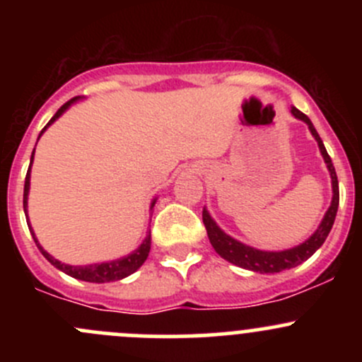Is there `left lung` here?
Wrapping results in <instances>:
<instances>
[{
	"label": "left lung",
	"instance_id": "8db88e82",
	"mask_svg": "<svg viewBox=\"0 0 362 362\" xmlns=\"http://www.w3.org/2000/svg\"><path fill=\"white\" fill-rule=\"evenodd\" d=\"M293 115L296 119L305 120L308 124L310 131L315 136L317 144H319L320 154H322L324 160L327 164V170L331 173V180H333V202H331V206L327 208L326 215H324L322 222H320L319 229L306 240L305 243L301 245L294 247V249L289 250H282V252H264V250H257L252 249V247L243 245V243L236 242L235 238L226 235L221 228L214 222V218L210 217L206 210L203 208V222L204 228H206L208 238H210L211 247H214L215 252H217L221 257H224L226 261L233 262V264L240 266V268L250 269V272H259V273H279L284 272V269H291L294 266L301 264L303 261H306L308 257H312L315 254V250L326 242L327 235H329L331 228L334 224V217H337L338 211V203H339V189H338V177L337 171H334L333 160H331L329 154H327L326 147H324L322 140H320L319 133L313 127L312 120L305 115L303 112H299L298 108L293 107Z\"/></svg>",
	"mask_w": 362,
	"mask_h": 362
}]
</instances>
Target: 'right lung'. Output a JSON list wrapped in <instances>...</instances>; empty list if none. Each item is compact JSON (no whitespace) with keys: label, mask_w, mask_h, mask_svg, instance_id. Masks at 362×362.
Masks as SVG:
<instances>
[{"label":"right lung","mask_w":362,"mask_h":362,"mask_svg":"<svg viewBox=\"0 0 362 362\" xmlns=\"http://www.w3.org/2000/svg\"><path fill=\"white\" fill-rule=\"evenodd\" d=\"M76 100H78V98H71V100L66 101V103H64L63 107H61L59 110L56 112V115H54L52 119L49 120V124H47L45 127H43L42 133L47 129V127L50 126V124L54 122V120L57 119V117L63 115V112L66 110L69 105H71L73 101H76ZM42 133H40V136H42ZM33 154H35V152H33ZM31 164H33V156H31ZM31 164H29V170H31ZM29 170H28V175H25V182H24V211H25V204H28ZM152 208H154V203H152ZM31 235H33V238H35V243H36V245H38L40 252H42V254L45 255V259L50 262V264H54L57 269H61V272H64V273H66V275L73 276V279L86 280V282L103 284V282H115V280L124 279V276H127V275H131V273L136 272V269L140 268V266L145 262V259H147L148 252H151V235H148L147 238H145V242L141 243V245L138 247V249L134 250L133 254L126 255V257H122V259H117V261H110V262H101V264L68 266V264H63V262H59V261H57V259H54L52 255L49 254V252H45V250L42 249V245H40L38 240H36V236H35V233H33V229H31Z\"/></svg>","instance_id":"1"}]
</instances>
